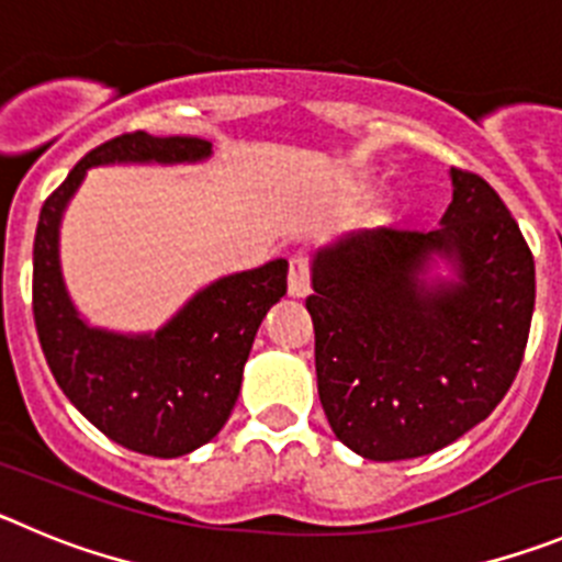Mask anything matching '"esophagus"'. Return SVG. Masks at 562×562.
Wrapping results in <instances>:
<instances>
[{
	"label": "esophagus",
	"instance_id": "obj_1",
	"mask_svg": "<svg viewBox=\"0 0 562 562\" xmlns=\"http://www.w3.org/2000/svg\"><path fill=\"white\" fill-rule=\"evenodd\" d=\"M290 295L292 297H306L312 292V276H308V259L303 254H295L290 259Z\"/></svg>",
	"mask_w": 562,
	"mask_h": 562
}]
</instances>
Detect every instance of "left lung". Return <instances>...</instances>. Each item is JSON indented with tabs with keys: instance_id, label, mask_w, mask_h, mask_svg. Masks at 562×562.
<instances>
[{
	"instance_id": "obj_1",
	"label": "left lung",
	"mask_w": 562,
	"mask_h": 562,
	"mask_svg": "<svg viewBox=\"0 0 562 562\" xmlns=\"http://www.w3.org/2000/svg\"><path fill=\"white\" fill-rule=\"evenodd\" d=\"M440 228L362 231L317 250L306 308L317 393L364 460L424 457L485 420L521 368L535 259L496 189L451 167ZM435 252L460 282L426 285Z\"/></svg>"
}]
</instances>
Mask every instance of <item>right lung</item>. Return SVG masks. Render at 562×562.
I'll use <instances>...</instances> for the list:
<instances>
[{
	"mask_svg": "<svg viewBox=\"0 0 562 562\" xmlns=\"http://www.w3.org/2000/svg\"><path fill=\"white\" fill-rule=\"evenodd\" d=\"M209 156L205 138L122 133L71 169L44 200L35 228L33 317L55 382L102 435L164 460L200 449L225 426L256 331L286 292V261L220 278L156 334L133 337L80 321L60 276L58 231L89 167L189 164Z\"/></svg>",
	"mask_w": 562,
	"mask_h": 562,
	"instance_id": "obj_1",
	"label": "right lung"
}]
</instances>
